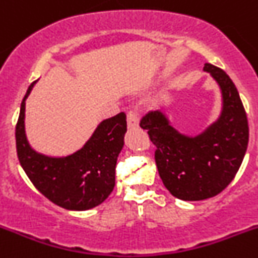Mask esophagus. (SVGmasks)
I'll return each instance as SVG.
<instances>
[{
  "label": "esophagus",
  "instance_id": "esophagus-1",
  "mask_svg": "<svg viewBox=\"0 0 258 258\" xmlns=\"http://www.w3.org/2000/svg\"><path fill=\"white\" fill-rule=\"evenodd\" d=\"M127 127L130 130L139 127V115H137L136 112L127 113Z\"/></svg>",
  "mask_w": 258,
  "mask_h": 258
}]
</instances>
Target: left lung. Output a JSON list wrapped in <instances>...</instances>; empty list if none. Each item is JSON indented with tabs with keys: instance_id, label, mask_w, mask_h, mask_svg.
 Returning a JSON list of instances; mask_svg holds the SVG:
<instances>
[{
	"instance_id": "8db88e82",
	"label": "left lung",
	"mask_w": 258,
	"mask_h": 258,
	"mask_svg": "<svg viewBox=\"0 0 258 258\" xmlns=\"http://www.w3.org/2000/svg\"><path fill=\"white\" fill-rule=\"evenodd\" d=\"M220 89L219 117L201 132L184 134L163 110L143 117L156 146L155 162L165 188L183 201H201L220 194L237 174L248 145V122L237 88L223 70L205 63Z\"/></svg>"
}]
</instances>
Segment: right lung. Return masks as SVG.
<instances>
[{
	"label": "right lung",
	"instance_id": "right-lung-1",
	"mask_svg": "<svg viewBox=\"0 0 258 258\" xmlns=\"http://www.w3.org/2000/svg\"><path fill=\"white\" fill-rule=\"evenodd\" d=\"M35 83L24 96L16 124L19 162L35 188L53 204L66 210H90L114 188L115 164L127 131L126 114L103 119L75 153L62 156L39 153L31 148L25 131V102Z\"/></svg>",
	"mask_w": 258,
	"mask_h": 258
}]
</instances>
